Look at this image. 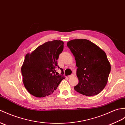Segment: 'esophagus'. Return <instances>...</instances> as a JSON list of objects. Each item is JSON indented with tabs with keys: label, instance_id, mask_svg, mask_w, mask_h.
Masks as SVG:
<instances>
[{
	"label": "esophagus",
	"instance_id": "obj_1",
	"mask_svg": "<svg viewBox=\"0 0 125 125\" xmlns=\"http://www.w3.org/2000/svg\"><path fill=\"white\" fill-rule=\"evenodd\" d=\"M73 76H74V74H71V75H70V76H69L68 77H69V78H71V77H73Z\"/></svg>",
	"mask_w": 125,
	"mask_h": 125
}]
</instances>
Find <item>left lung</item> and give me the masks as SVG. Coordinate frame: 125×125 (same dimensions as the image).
Instances as JSON below:
<instances>
[{
  "mask_svg": "<svg viewBox=\"0 0 125 125\" xmlns=\"http://www.w3.org/2000/svg\"><path fill=\"white\" fill-rule=\"evenodd\" d=\"M67 46L75 57L79 83L74 89L83 95H96L105 87L111 65L105 52L87 39H74Z\"/></svg>",
  "mask_w": 125,
  "mask_h": 125,
  "instance_id": "8db88e82",
  "label": "left lung"
}]
</instances>
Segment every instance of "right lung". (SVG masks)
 Segmentation results:
<instances>
[{"instance_id": "obj_1", "label": "right lung", "mask_w": 125, "mask_h": 125, "mask_svg": "<svg viewBox=\"0 0 125 125\" xmlns=\"http://www.w3.org/2000/svg\"><path fill=\"white\" fill-rule=\"evenodd\" d=\"M63 45L61 40L48 42L26 55L21 68L23 82L34 96L43 97L53 94L65 79L64 73L55 74L56 69L60 68L57 60L63 50Z\"/></svg>"}]
</instances>
